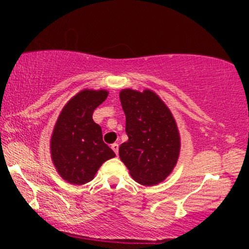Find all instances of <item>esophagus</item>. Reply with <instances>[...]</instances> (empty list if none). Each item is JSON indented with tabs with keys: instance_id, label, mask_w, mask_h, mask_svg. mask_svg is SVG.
<instances>
[{
	"instance_id": "esophagus-1",
	"label": "esophagus",
	"mask_w": 249,
	"mask_h": 249,
	"mask_svg": "<svg viewBox=\"0 0 249 249\" xmlns=\"http://www.w3.org/2000/svg\"><path fill=\"white\" fill-rule=\"evenodd\" d=\"M111 148H112L113 151H115L116 154H118V150H119V145L117 144V142H113L112 145H111Z\"/></svg>"
}]
</instances>
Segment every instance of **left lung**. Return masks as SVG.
<instances>
[{"mask_svg": "<svg viewBox=\"0 0 249 249\" xmlns=\"http://www.w3.org/2000/svg\"><path fill=\"white\" fill-rule=\"evenodd\" d=\"M119 98L128 137L119 146L121 160L131 177L144 186L164 181L180 152L179 131L170 108L151 90L124 89Z\"/></svg>", "mask_w": 249, "mask_h": 249, "instance_id": "1", "label": "left lung"}]
</instances>
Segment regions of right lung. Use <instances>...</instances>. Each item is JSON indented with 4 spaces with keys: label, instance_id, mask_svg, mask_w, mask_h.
<instances>
[{
    "label": "right lung",
    "instance_id": "obj_1",
    "mask_svg": "<svg viewBox=\"0 0 249 249\" xmlns=\"http://www.w3.org/2000/svg\"><path fill=\"white\" fill-rule=\"evenodd\" d=\"M107 95L105 90L85 89L59 113L51 136V159L59 176L70 184L91 181L103 162L116 157L103 142L102 128L92 119L95 108Z\"/></svg>",
    "mask_w": 249,
    "mask_h": 249
}]
</instances>
